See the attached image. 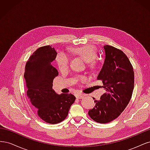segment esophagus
Masks as SVG:
<instances>
[{"instance_id": "obj_1", "label": "esophagus", "mask_w": 150, "mask_h": 150, "mask_svg": "<svg viewBox=\"0 0 150 150\" xmlns=\"http://www.w3.org/2000/svg\"><path fill=\"white\" fill-rule=\"evenodd\" d=\"M84 97V95L83 94H78L76 95V98L77 99H83Z\"/></svg>"}]
</instances>
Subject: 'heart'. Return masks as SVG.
<instances>
[{"instance_id":"1","label":"heart","mask_w":150,"mask_h":150,"mask_svg":"<svg viewBox=\"0 0 150 150\" xmlns=\"http://www.w3.org/2000/svg\"><path fill=\"white\" fill-rule=\"evenodd\" d=\"M70 51L74 55L80 57L86 61L88 62L90 66L94 65V60L97 57V50L92 45H84L80 47H71ZM56 61L59 69L62 72L67 70L69 68V58L66 54L59 52L56 56Z\"/></svg>"}]
</instances>
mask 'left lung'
<instances>
[{"label": "left lung", "mask_w": 150, "mask_h": 150, "mask_svg": "<svg viewBox=\"0 0 150 150\" xmlns=\"http://www.w3.org/2000/svg\"><path fill=\"white\" fill-rule=\"evenodd\" d=\"M104 49L105 59L97 79L103 82L106 93L100 100H94L95 106L88 112L91 118L99 123L112 121L125 110L132 96L134 80L133 66L126 54L109 45Z\"/></svg>", "instance_id": "left-lung-1"}]
</instances>
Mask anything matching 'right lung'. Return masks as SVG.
<instances>
[{
	"instance_id": "1",
	"label": "right lung",
	"mask_w": 150,
	"mask_h": 150,
	"mask_svg": "<svg viewBox=\"0 0 150 150\" xmlns=\"http://www.w3.org/2000/svg\"><path fill=\"white\" fill-rule=\"evenodd\" d=\"M56 55L50 46L38 48L26 62L24 72L27 96L40 118L50 124L64 120L76 99L73 94H57L52 89L53 80L59 74L51 64Z\"/></svg>"
}]
</instances>
